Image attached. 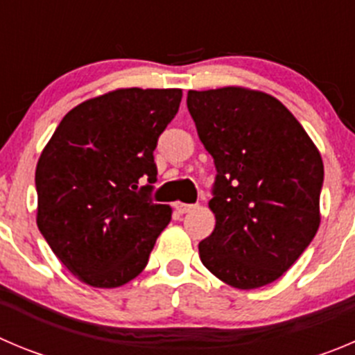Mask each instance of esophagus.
<instances>
[{
    "label": "esophagus",
    "mask_w": 355,
    "mask_h": 355,
    "mask_svg": "<svg viewBox=\"0 0 355 355\" xmlns=\"http://www.w3.org/2000/svg\"><path fill=\"white\" fill-rule=\"evenodd\" d=\"M173 208L178 215H184V214H187V211L193 210L194 205H187V203H180V201H177V203L173 205Z\"/></svg>",
    "instance_id": "obj_1"
}]
</instances>
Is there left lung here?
Instances as JSON below:
<instances>
[{
    "label": "left lung",
    "mask_w": 355,
    "mask_h": 355,
    "mask_svg": "<svg viewBox=\"0 0 355 355\" xmlns=\"http://www.w3.org/2000/svg\"><path fill=\"white\" fill-rule=\"evenodd\" d=\"M187 108L214 157L215 230L201 263L238 289L282 277L315 236L324 164L303 125L270 94L189 91Z\"/></svg>",
    "instance_id": "obj_1"
}]
</instances>
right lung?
Segmentation results:
<instances>
[{
  "instance_id": "add662e5",
  "label": "right lung",
  "mask_w": 355,
  "mask_h": 355,
  "mask_svg": "<svg viewBox=\"0 0 355 355\" xmlns=\"http://www.w3.org/2000/svg\"><path fill=\"white\" fill-rule=\"evenodd\" d=\"M180 89H119L80 103L59 122L36 164L40 233L92 287L141 273L171 208L150 198L154 150L180 107Z\"/></svg>"
}]
</instances>
